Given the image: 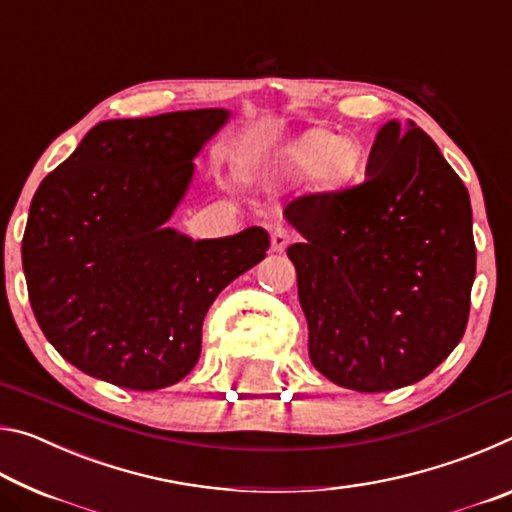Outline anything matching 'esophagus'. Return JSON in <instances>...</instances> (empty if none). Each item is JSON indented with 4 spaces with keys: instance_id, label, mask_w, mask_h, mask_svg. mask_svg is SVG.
<instances>
[{
    "instance_id": "34e87169",
    "label": "esophagus",
    "mask_w": 512,
    "mask_h": 512,
    "mask_svg": "<svg viewBox=\"0 0 512 512\" xmlns=\"http://www.w3.org/2000/svg\"><path fill=\"white\" fill-rule=\"evenodd\" d=\"M291 239H293V235L287 228H284V225H275V228L271 230V248L275 250V253H282V250L291 244Z\"/></svg>"
}]
</instances>
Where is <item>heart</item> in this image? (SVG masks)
Wrapping results in <instances>:
<instances>
[{
    "label": "heart",
    "mask_w": 512,
    "mask_h": 512,
    "mask_svg": "<svg viewBox=\"0 0 512 512\" xmlns=\"http://www.w3.org/2000/svg\"><path fill=\"white\" fill-rule=\"evenodd\" d=\"M296 158L305 167L314 164L318 180H323L325 185H345L357 176L363 153L352 137L314 131L298 142Z\"/></svg>",
    "instance_id": "obj_1"
}]
</instances>
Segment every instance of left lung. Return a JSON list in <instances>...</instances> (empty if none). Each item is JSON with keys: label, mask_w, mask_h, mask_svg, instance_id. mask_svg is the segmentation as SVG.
Returning a JSON list of instances; mask_svg holds the SVG:
<instances>
[{"label": "left lung", "mask_w": 512, "mask_h": 512, "mask_svg": "<svg viewBox=\"0 0 512 512\" xmlns=\"http://www.w3.org/2000/svg\"><path fill=\"white\" fill-rule=\"evenodd\" d=\"M309 359L359 393L415 384L463 339L476 273L470 194L431 137L386 121L366 183L284 210Z\"/></svg>", "instance_id": "left-lung-1"}]
</instances>
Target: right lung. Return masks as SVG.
<instances>
[{
    "label": "right lung",
    "mask_w": 512,
    "mask_h": 512,
    "mask_svg": "<svg viewBox=\"0 0 512 512\" xmlns=\"http://www.w3.org/2000/svg\"><path fill=\"white\" fill-rule=\"evenodd\" d=\"M225 108L99 121L42 180L22 239L33 314L47 341L94 379L158 391L201 357L214 298L266 257L268 232L198 239L169 228L194 158Z\"/></svg>",
    "instance_id": "obj_1"
}]
</instances>
